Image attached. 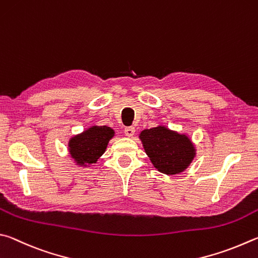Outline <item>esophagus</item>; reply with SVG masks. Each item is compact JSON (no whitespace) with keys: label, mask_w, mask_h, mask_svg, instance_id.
I'll return each instance as SVG.
<instances>
[{"label":"esophagus","mask_w":258,"mask_h":258,"mask_svg":"<svg viewBox=\"0 0 258 258\" xmlns=\"http://www.w3.org/2000/svg\"><path fill=\"white\" fill-rule=\"evenodd\" d=\"M124 135L128 137H133L135 135V128L134 126H126L124 129Z\"/></svg>","instance_id":"34e87169"}]
</instances>
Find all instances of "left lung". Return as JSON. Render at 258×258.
I'll list each match as a JSON object with an SVG mask.
<instances>
[{"label": "left lung", "mask_w": 258, "mask_h": 258, "mask_svg": "<svg viewBox=\"0 0 258 258\" xmlns=\"http://www.w3.org/2000/svg\"><path fill=\"white\" fill-rule=\"evenodd\" d=\"M139 138L153 165L164 174L183 172L196 155L195 146L188 136L164 125L143 130Z\"/></svg>", "instance_id": "8db88e82"}]
</instances>
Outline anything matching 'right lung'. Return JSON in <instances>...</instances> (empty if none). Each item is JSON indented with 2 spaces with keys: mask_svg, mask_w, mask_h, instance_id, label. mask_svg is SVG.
I'll list each match as a JSON object with an SVG mask.
<instances>
[{
  "mask_svg": "<svg viewBox=\"0 0 258 258\" xmlns=\"http://www.w3.org/2000/svg\"><path fill=\"white\" fill-rule=\"evenodd\" d=\"M114 130L106 125H93L79 135L72 137L68 147L77 165L89 166L96 163L105 152Z\"/></svg>",
  "mask_w": 258,
  "mask_h": 258,
  "instance_id": "1",
  "label": "right lung"
}]
</instances>
